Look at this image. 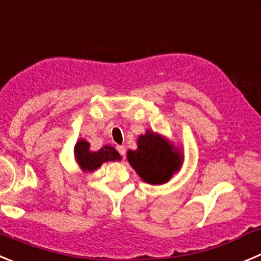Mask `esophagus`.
<instances>
[{
    "label": "esophagus",
    "instance_id": "esophagus-1",
    "mask_svg": "<svg viewBox=\"0 0 261 261\" xmlns=\"http://www.w3.org/2000/svg\"><path fill=\"white\" fill-rule=\"evenodd\" d=\"M116 149H118L119 154H120L121 156H124V155H125V146L120 145V146H118V147H116Z\"/></svg>",
    "mask_w": 261,
    "mask_h": 261
}]
</instances>
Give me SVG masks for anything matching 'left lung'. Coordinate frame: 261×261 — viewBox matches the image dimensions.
I'll return each instance as SVG.
<instances>
[{"mask_svg": "<svg viewBox=\"0 0 261 261\" xmlns=\"http://www.w3.org/2000/svg\"><path fill=\"white\" fill-rule=\"evenodd\" d=\"M137 150L126 152L129 164L145 182L160 185L171 180L182 166V154L164 137L146 130L137 140Z\"/></svg>", "mask_w": 261, "mask_h": 261, "instance_id": "obj_1", "label": "left lung"}]
</instances>
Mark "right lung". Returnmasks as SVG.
Segmentation results:
<instances>
[{
	"label": "right lung",
	"instance_id": "add662e5",
	"mask_svg": "<svg viewBox=\"0 0 261 261\" xmlns=\"http://www.w3.org/2000/svg\"><path fill=\"white\" fill-rule=\"evenodd\" d=\"M75 159L84 172H93L99 168L105 162H115L120 160L121 158L119 152L109 145L98 151H90L89 142L80 140L75 145Z\"/></svg>",
	"mask_w": 261,
	"mask_h": 261
}]
</instances>
